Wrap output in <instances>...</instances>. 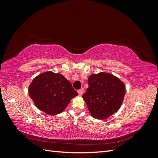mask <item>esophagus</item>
<instances>
[{"mask_svg": "<svg viewBox=\"0 0 158 158\" xmlns=\"http://www.w3.org/2000/svg\"><path fill=\"white\" fill-rule=\"evenodd\" d=\"M78 94H79L80 95H82L83 94V93H84V91H83V89H78Z\"/></svg>", "mask_w": 158, "mask_h": 158, "instance_id": "esophagus-1", "label": "esophagus"}]
</instances>
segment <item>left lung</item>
I'll return each mask as SVG.
<instances>
[{
	"label": "left lung",
	"mask_w": 158,
	"mask_h": 158,
	"mask_svg": "<svg viewBox=\"0 0 158 158\" xmlns=\"http://www.w3.org/2000/svg\"><path fill=\"white\" fill-rule=\"evenodd\" d=\"M89 85L82 98L91 115L98 119H106L120 108L125 95V85L111 74L99 73L91 74Z\"/></svg>",
	"instance_id": "8db88e82"
}]
</instances>
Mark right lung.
<instances>
[{
	"instance_id": "add662e5",
	"label": "right lung",
	"mask_w": 158,
	"mask_h": 158,
	"mask_svg": "<svg viewBox=\"0 0 158 158\" xmlns=\"http://www.w3.org/2000/svg\"><path fill=\"white\" fill-rule=\"evenodd\" d=\"M28 92L35 106L51 115L63 112L70 100L78 95L63 75L51 71L36 76Z\"/></svg>"
}]
</instances>
